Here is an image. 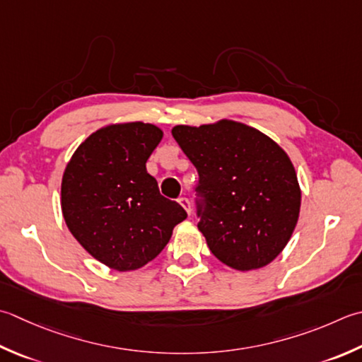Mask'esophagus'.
Masks as SVG:
<instances>
[{
    "mask_svg": "<svg viewBox=\"0 0 362 362\" xmlns=\"http://www.w3.org/2000/svg\"><path fill=\"white\" fill-rule=\"evenodd\" d=\"M179 204L182 205L183 209L187 210V214H188V215H191V204H189V199H188V197H185V196L179 197Z\"/></svg>",
    "mask_w": 362,
    "mask_h": 362,
    "instance_id": "esophagus-1",
    "label": "esophagus"
}]
</instances>
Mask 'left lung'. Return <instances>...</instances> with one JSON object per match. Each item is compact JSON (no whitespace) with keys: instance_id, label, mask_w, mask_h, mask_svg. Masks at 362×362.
Here are the masks:
<instances>
[{"instance_id":"left-lung-1","label":"left lung","mask_w":362,"mask_h":362,"mask_svg":"<svg viewBox=\"0 0 362 362\" xmlns=\"http://www.w3.org/2000/svg\"><path fill=\"white\" fill-rule=\"evenodd\" d=\"M173 136L199 174L197 228L214 256L240 272L270 264L300 215L301 191L287 153L233 120L177 125Z\"/></svg>"}]
</instances>
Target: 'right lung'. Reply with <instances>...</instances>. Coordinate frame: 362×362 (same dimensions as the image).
<instances>
[{
  "label": "right lung",
  "mask_w": 362,
  "mask_h": 362,
  "mask_svg": "<svg viewBox=\"0 0 362 362\" xmlns=\"http://www.w3.org/2000/svg\"><path fill=\"white\" fill-rule=\"evenodd\" d=\"M163 138L152 124L97 130L76 148L64 171L62 215L92 257L117 272L155 259L187 218L180 204L160 194L146 161Z\"/></svg>",
  "instance_id": "right-lung-1"
}]
</instances>
